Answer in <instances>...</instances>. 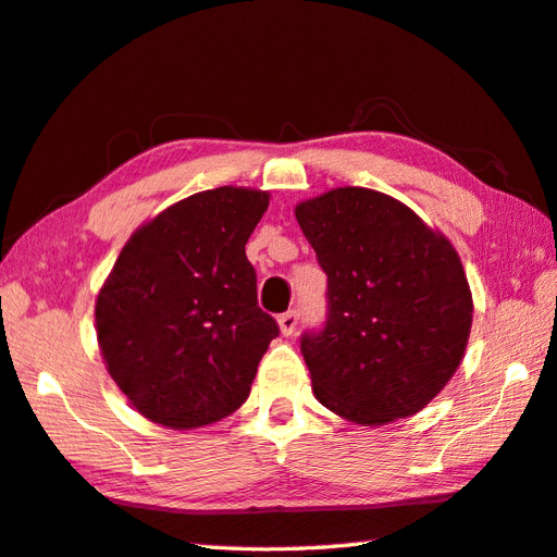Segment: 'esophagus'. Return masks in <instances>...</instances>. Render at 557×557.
I'll return each instance as SVG.
<instances>
[{"label": "esophagus", "instance_id": "34e87169", "mask_svg": "<svg viewBox=\"0 0 557 557\" xmlns=\"http://www.w3.org/2000/svg\"><path fill=\"white\" fill-rule=\"evenodd\" d=\"M297 323H299L297 311H287V313H282L277 318V325H280V333L282 335H292L294 330H297Z\"/></svg>", "mask_w": 557, "mask_h": 557}]
</instances>
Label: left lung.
<instances>
[{"mask_svg": "<svg viewBox=\"0 0 557 557\" xmlns=\"http://www.w3.org/2000/svg\"><path fill=\"white\" fill-rule=\"evenodd\" d=\"M327 275V323L301 337L313 395L351 423L419 413L465 359L474 301L459 253L401 200L337 186L294 208Z\"/></svg>", "mask_w": 557, "mask_h": 557, "instance_id": "8db88e82", "label": "left lung"}]
</instances>
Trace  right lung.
<instances>
[{
	"instance_id": "add662e5",
	"label": "right lung",
	"mask_w": 557,
	"mask_h": 557,
	"mask_svg": "<svg viewBox=\"0 0 557 557\" xmlns=\"http://www.w3.org/2000/svg\"><path fill=\"white\" fill-rule=\"evenodd\" d=\"M270 194L218 186L128 236L96 299L102 361L140 417L191 431L239 409L280 327L258 309L246 242Z\"/></svg>"
}]
</instances>
